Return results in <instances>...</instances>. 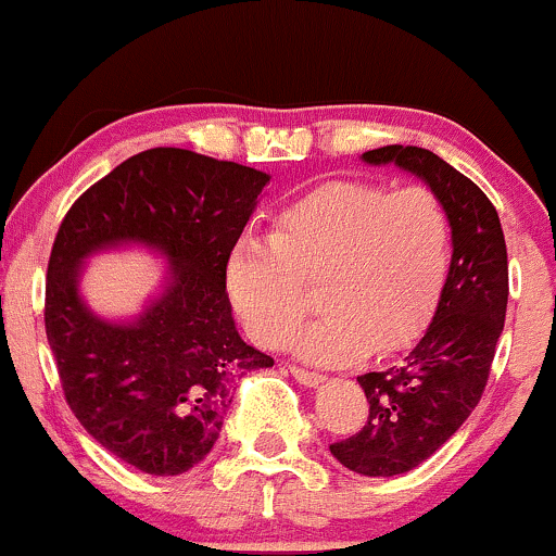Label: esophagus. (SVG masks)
I'll use <instances>...</instances> for the list:
<instances>
[{
  "label": "esophagus",
  "mask_w": 556,
  "mask_h": 556,
  "mask_svg": "<svg viewBox=\"0 0 556 556\" xmlns=\"http://www.w3.org/2000/svg\"><path fill=\"white\" fill-rule=\"evenodd\" d=\"M289 372L299 380V383L307 386V389H317V386H320V383H326V376H320V372L302 370V367H289Z\"/></svg>",
  "instance_id": "1"
}]
</instances>
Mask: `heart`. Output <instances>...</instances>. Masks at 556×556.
<instances>
[{
	"label": "heart",
	"mask_w": 556,
	"mask_h": 556,
	"mask_svg": "<svg viewBox=\"0 0 556 556\" xmlns=\"http://www.w3.org/2000/svg\"><path fill=\"white\" fill-rule=\"evenodd\" d=\"M452 262V220L422 186L389 191L328 180L278 212L270 239L244 236L226 262V291L254 341L283 346L320 283L323 315L294 349L315 365L394 354L428 326Z\"/></svg>",
	"instance_id": "b5f03b06"
}]
</instances>
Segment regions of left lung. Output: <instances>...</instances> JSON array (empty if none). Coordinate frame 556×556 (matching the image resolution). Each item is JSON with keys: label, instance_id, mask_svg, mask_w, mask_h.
<instances>
[{"label": "left lung", "instance_id": "obj_1", "mask_svg": "<svg viewBox=\"0 0 556 556\" xmlns=\"http://www.w3.org/2000/svg\"><path fill=\"white\" fill-rule=\"evenodd\" d=\"M362 162L420 178L452 220V262L433 320L399 365L357 378L370 415L359 433L330 444L352 472L391 478L426 463L478 407L507 315V244L489 197L439 154L391 143Z\"/></svg>", "mask_w": 556, "mask_h": 556}]
</instances>
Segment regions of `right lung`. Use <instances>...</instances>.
<instances>
[{
    "label": "right lung",
    "instance_id": "1",
    "mask_svg": "<svg viewBox=\"0 0 556 556\" xmlns=\"http://www.w3.org/2000/svg\"><path fill=\"white\" fill-rule=\"evenodd\" d=\"M270 176L160 147L93 184L65 215L47 270V339L86 433L149 476H180L220 435L236 383L273 367L236 330L226 262ZM147 248L166 260L159 291L130 318L85 302L91 256Z\"/></svg>",
    "mask_w": 556,
    "mask_h": 556
}]
</instances>
